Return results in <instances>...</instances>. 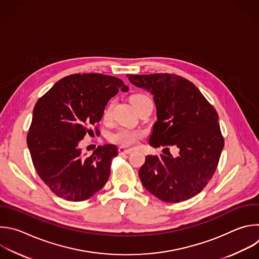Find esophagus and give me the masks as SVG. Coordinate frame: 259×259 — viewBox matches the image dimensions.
<instances>
[{"label": "esophagus", "mask_w": 259, "mask_h": 259, "mask_svg": "<svg viewBox=\"0 0 259 259\" xmlns=\"http://www.w3.org/2000/svg\"><path fill=\"white\" fill-rule=\"evenodd\" d=\"M131 152H132V149H130V148H127L124 146L119 147V153H121V154H129Z\"/></svg>", "instance_id": "1"}]
</instances>
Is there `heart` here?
<instances>
[{
    "label": "heart",
    "mask_w": 259,
    "mask_h": 259,
    "mask_svg": "<svg viewBox=\"0 0 259 259\" xmlns=\"http://www.w3.org/2000/svg\"><path fill=\"white\" fill-rule=\"evenodd\" d=\"M150 99L143 95V94H135L131 97L130 101L132 103V105L134 106V108L136 109L137 107H139L142 103L149 101ZM112 109H113V103L109 104L103 114V118L105 121H108L111 118V114H112ZM142 137V132L140 131H135V130H131L128 128H120L117 131H115L114 133H112L109 137L110 141L119 145H123V146H132L134 144L137 143V141Z\"/></svg>",
    "instance_id": "heart-1"
}]
</instances>
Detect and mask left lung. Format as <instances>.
<instances>
[{"label":"left lung","instance_id":"left-lung-1","mask_svg":"<svg viewBox=\"0 0 259 259\" xmlns=\"http://www.w3.org/2000/svg\"><path fill=\"white\" fill-rule=\"evenodd\" d=\"M127 76L132 84L153 95L157 121L149 144L180 149L177 157L146 155L138 173L143 186L164 202L177 203L195 196L212 178L225 145L215 109L182 76Z\"/></svg>","mask_w":259,"mask_h":259}]
</instances>
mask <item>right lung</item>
I'll use <instances>...</instances> for the list:
<instances>
[{"instance_id":"1","label":"right lung","mask_w":259,"mask_h":259,"mask_svg":"<svg viewBox=\"0 0 259 259\" xmlns=\"http://www.w3.org/2000/svg\"><path fill=\"white\" fill-rule=\"evenodd\" d=\"M124 82L101 73L72 74L59 80L36 102L27 133V145L37 175L57 196L83 201L107 183L118 155L113 144L99 146L89 157L78 144L86 133L100 134L105 107Z\"/></svg>"}]
</instances>
